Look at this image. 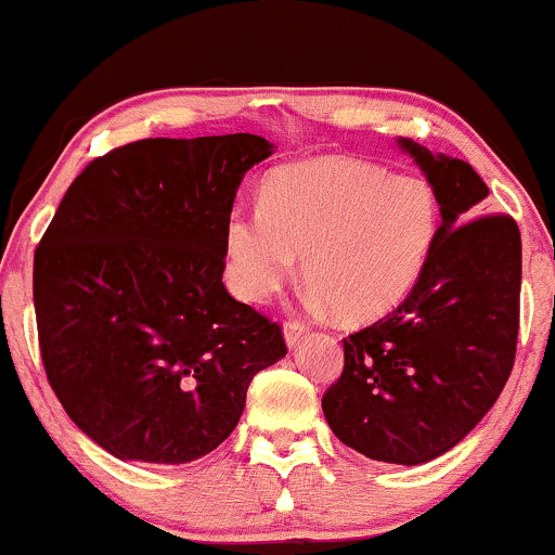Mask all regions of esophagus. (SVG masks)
I'll use <instances>...</instances> for the list:
<instances>
[{
	"label": "esophagus",
	"instance_id": "obj_1",
	"mask_svg": "<svg viewBox=\"0 0 555 555\" xmlns=\"http://www.w3.org/2000/svg\"><path fill=\"white\" fill-rule=\"evenodd\" d=\"M305 336H308V328H305L302 323L289 321V323H286V326H284V339H286V344H289V347H297V344L302 341Z\"/></svg>",
	"mask_w": 555,
	"mask_h": 555
}]
</instances>
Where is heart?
Segmentation results:
<instances>
[{"instance_id": "b5f03b06", "label": "heart", "mask_w": 555, "mask_h": 555, "mask_svg": "<svg viewBox=\"0 0 555 555\" xmlns=\"http://www.w3.org/2000/svg\"><path fill=\"white\" fill-rule=\"evenodd\" d=\"M436 234L438 201L423 177L318 156L273 171L260 188V211L229 214L227 279L234 295L263 302L302 256L315 305L371 321L415 289Z\"/></svg>"}]
</instances>
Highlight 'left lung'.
<instances>
[{"label": "left lung", "mask_w": 555, "mask_h": 555, "mask_svg": "<svg viewBox=\"0 0 555 555\" xmlns=\"http://www.w3.org/2000/svg\"><path fill=\"white\" fill-rule=\"evenodd\" d=\"M441 206L436 245L393 313L344 339V371L323 393L331 430L367 460L430 462L486 417L517 352L521 237L487 214L488 184L462 158L397 140Z\"/></svg>", "instance_id": "left-lung-1"}]
</instances>
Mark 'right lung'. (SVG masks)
Segmentation results:
<instances>
[{
    "label": "right lung",
    "instance_id": "add662e5",
    "mask_svg": "<svg viewBox=\"0 0 555 555\" xmlns=\"http://www.w3.org/2000/svg\"><path fill=\"white\" fill-rule=\"evenodd\" d=\"M250 132L145 138L75 177L36 247L38 344L56 399L125 462L188 464L237 428L282 326L227 292L224 227Z\"/></svg>",
    "mask_w": 555,
    "mask_h": 555
}]
</instances>
